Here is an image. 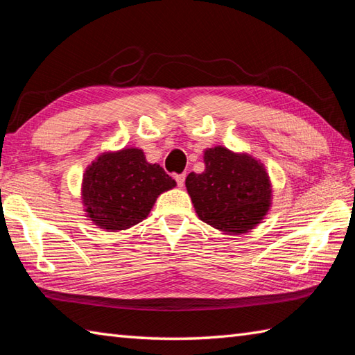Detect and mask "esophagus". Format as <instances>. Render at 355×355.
<instances>
[{
  "instance_id": "1",
  "label": "esophagus",
  "mask_w": 355,
  "mask_h": 355,
  "mask_svg": "<svg viewBox=\"0 0 355 355\" xmlns=\"http://www.w3.org/2000/svg\"><path fill=\"white\" fill-rule=\"evenodd\" d=\"M184 178H186V173H180V175H175V182H177L178 187L184 186Z\"/></svg>"
}]
</instances>
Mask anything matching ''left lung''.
I'll return each mask as SVG.
<instances>
[{
	"label": "left lung",
	"instance_id": "1",
	"mask_svg": "<svg viewBox=\"0 0 355 355\" xmlns=\"http://www.w3.org/2000/svg\"><path fill=\"white\" fill-rule=\"evenodd\" d=\"M205 171L191 172L186 189L198 218L225 235H241L258 225L273 201L266 166L248 153L225 146L202 153Z\"/></svg>",
	"mask_w": 355,
	"mask_h": 355
}]
</instances>
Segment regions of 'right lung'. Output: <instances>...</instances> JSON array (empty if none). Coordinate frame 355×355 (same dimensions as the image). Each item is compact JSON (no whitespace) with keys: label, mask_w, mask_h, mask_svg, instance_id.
<instances>
[{"label":"right lung","mask_w":355,"mask_h":355,"mask_svg":"<svg viewBox=\"0 0 355 355\" xmlns=\"http://www.w3.org/2000/svg\"><path fill=\"white\" fill-rule=\"evenodd\" d=\"M177 183L143 149L103 150L87 166L80 202L87 220L107 232L128 230L148 218L157 198Z\"/></svg>","instance_id":"1"}]
</instances>
